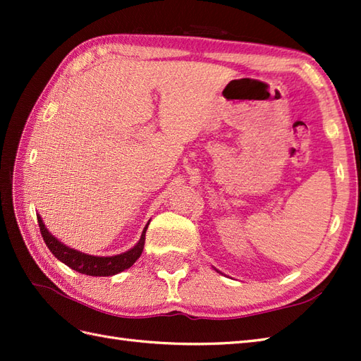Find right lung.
I'll return each instance as SVG.
<instances>
[{"label":"right lung","mask_w":361,"mask_h":361,"mask_svg":"<svg viewBox=\"0 0 361 361\" xmlns=\"http://www.w3.org/2000/svg\"><path fill=\"white\" fill-rule=\"evenodd\" d=\"M37 219H38V226H40L43 240L46 243V247L51 250L52 255L56 256L60 262H63L65 265L73 268V270L79 271L82 274H88V276H113L132 267L137 260V257L141 256V252L144 250L145 231H147V226H149L145 225L140 242H137L133 248H130L128 251L122 252V255H118V256L101 257V256H90V255H85V252H80L78 250L66 247V245L57 240L56 237L46 229L40 216H37Z\"/></svg>","instance_id":"right-lung-1"}]
</instances>
